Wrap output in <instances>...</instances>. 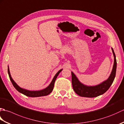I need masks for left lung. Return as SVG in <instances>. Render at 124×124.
Instances as JSON below:
<instances>
[{
  "label": "left lung",
  "instance_id": "8db88e82",
  "mask_svg": "<svg viewBox=\"0 0 124 124\" xmlns=\"http://www.w3.org/2000/svg\"><path fill=\"white\" fill-rule=\"evenodd\" d=\"M112 51L114 56V64L112 72L108 79L100 84L99 85L94 86L84 85L79 81L74 73L71 72L72 87L76 94L82 97H94L101 95L108 90L114 80L117 68V61L116 59V55L112 48Z\"/></svg>",
  "mask_w": 124,
  "mask_h": 124
}]
</instances>
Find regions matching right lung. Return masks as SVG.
<instances>
[{
	"mask_svg": "<svg viewBox=\"0 0 124 124\" xmlns=\"http://www.w3.org/2000/svg\"><path fill=\"white\" fill-rule=\"evenodd\" d=\"M62 70V69H61L57 72L56 74L55 75V76H54L52 82L51 83V84H49V85L47 87H46V88H45L44 89H42V90L37 91H28V90H27V89L21 88L20 87L18 86L17 84H16L15 81L13 80V79L12 78L11 76H10V74L9 68H8V73L9 79H10V81H11L13 85L14 86L15 89H16L17 91L25 95H26V96L33 97H40V96H46V95H48L51 93L52 92L53 89L55 80H56V79L58 76V75H59V73H60V72Z\"/></svg>",
	"mask_w": 124,
	"mask_h": 124,
	"instance_id": "right-lung-1",
	"label": "right lung"
}]
</instances>
